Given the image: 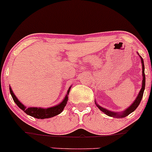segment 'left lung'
<instances>
[{
  "label": "left lung",
  "instance_id": "8db88e82",
  "mask_svg": "<svg viewBox=\"0 0 152 152\" xmlns=\"http://www.w3.org/2000/svg\"><path fill=\"white\" fill-rule=\"evenodd\" d=\"M140 58H141V63H142V74H143V81H142V88L140 89V92H139L138 95L136 97V99L133 102L132 104L129 106L128 108H126L124 112L121 113H115V112H113V111L108 110L107 109L104 108V107H101L99 106V104H96L95 102V104H96L98 108L100 110L102 111L103 113L106 114V115H109V116L111 117H120V118H124V117H126L129 114H130L131 113H132L133 111L135 110L136 108L137 107V106L139 105V104L140 103V101H141L142 97H143V92H144V89H145V83H146V77H145V72H144V63H143V58H141V56H140Z\"/></svg>",
  "mask_w": 152,
  "mask_h": 152
}]
</instances>
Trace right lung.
Returning a JSON list of instances; mask_svg holds the SVG:
<instances>
[{
    "label": "right lung",
    "mask_w": 152,
    "mask_h": 152,
    "mask_svg": "<svg viewBox=\"0 0 152 152\" xmlns=\"http://www.w3.org/2000/svg\"><path fill=\"white\" fill-rule=\"evenodd\" d=\"M10 90V94L12 95V98H13L14 102L17 104V105L20 107L21 110H23L28 115H31V116L34 117L36 118H40V119H44V118H51V117L60 114L63 111L64 109L66 104L67 101H68V94L69 93L70 88L69 90L67 91V94L66 95L65 98L63 99V101L60 103V104H57V105L54 106V107H49V108H42V107H28L26 108L23 104H22L20 101H19L18 98L15 95V94L12 91L11 87L9 88Z\"/></svg>",
    "instance_id": "1"
}]
</instances>
